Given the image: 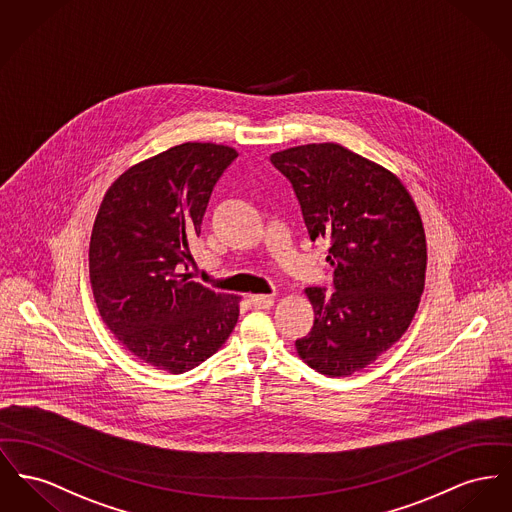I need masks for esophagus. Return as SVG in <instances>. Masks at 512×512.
I'll return each instance as SVG.
<instances>
[{"label":"esophagus","mask_w":512,"mask_h":512,"mask_svg":"<svg viewBox=\"0 0 512 512\" xmlns=\"http://www.w3.org/2000/svg\"><path fill=\"white\" fill-rule=\"evenodd\" d=\"M251 305L255 309H269L274 305V298L267 296V294H257V296H251Z\"/></svg>","instance_id":"34e87169"}]
</instances>
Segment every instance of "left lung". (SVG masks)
Returning <instances> with one entry per match:
<instances>
[{"instance_id": "8db88e82", "label": "left lung", "mask_w": 512, "mask_h": 512, "mask_svg": "<svg viewBox=\"0 0 512 512\" xmlns=\"http://www.w3.org/2000/svg\"><path fill=\"white\" fill-rule=\"evenodd\" d=\"M294 185L309 238L331 240L334 292L305 288L311 332L296 340L301 360L348 377L408 331L425 284L427 243L420 211L402 180L338 143L271 154Z\"/></svg>"}]
</instances>
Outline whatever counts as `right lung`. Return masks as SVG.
<instances>
[{
    "instance_id": "add662e5",
    "label": "right lung",
    "mask_w": 512,
    "mask_h": 512,
    "mask_svg": "<svg viewBox=\"0 0 512 512\" xmlns=\"http://www.w3.org/2000/svg\"><path fill=\"white\" fill-rule=\"evenodd\" d=\"M236 156L216 143L176 145L127 168L100 203L89 247L94 301L112 334L154 369H193L238 323L240 296L181 272L212 187Z\"/></svg>"
}]
</instances>
